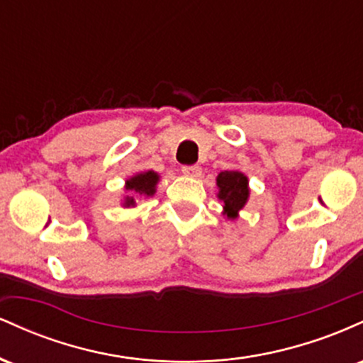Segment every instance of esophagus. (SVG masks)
Segmentation results:
<instances>
[{
    "label": "esophagus",
    "mask_w": 363,
    "mask_h": 363,
    "mask_svg": "<svg viewBox=\"0 0 363 363\" xmlns=\"http://www.w3.org/2000/svg\"><path fill=\"white\" fill-rule=\"evenodd\" d=\"M182 174L191 177H199L201 176V167H199V165H184V167H182Z\"/></svg>",
    "instance_id": "obj_1"
}]
</instances>
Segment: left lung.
Instances as JSON below:
<instances>
[{"label":"left lung","instance_id":"left-lung-1","mask_svg":"<svg viewBox=\"0 0 363 363\" xmlns=\"http://www.w3.org/2000/svg\"><path fill=\"white\" fill-rule=\"evenodd\" d=\"M218 199L223 201V215L235 220L249 199V181L239 170H223L216 177Z\"/></svg>","mask_w":363,"mask_h":363}]
</instances>
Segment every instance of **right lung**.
<instances>
[{
    "label": "right lung",
    "instance_id": "right-lung-1",
    "mask_svg": "<svg viewBox=\"0 0 363 363\" xmlns=\"http://www.w3.org/2000/svg\"><path fill=\"white\" fill-rule=\"evenodd\" d=\"M160 181V176L153 170H148V172H141L133 176L131 179L126 181V191H129V194L124 198L123 205L129 208L136 205V198L135 196H153L155 194V187L157 182Z\"/></svg>",
    "mask_w": 363,
    "mask_h": 363
}]
</instances>
